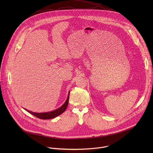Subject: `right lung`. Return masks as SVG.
I'll use <instances>...</instances> for the list:
<instances>
[{"label": "right lung", "instance_id": "right-lung-1", "mask_svg": "<svg viewBox=\"0 0 153 153\" xmlns=\"http://www.w3.org/2000/svg\"><path fill=\"white\" fill-rule=\"evenodd\" d=\"M69 96H70V92L68 93L67 99L65 101V102L59 108L56 109V110L50 111V112H47V113H34V112H32L31 111H29L27 109H25V110L28 111L29 113L31 114L32 115L36 116V117H38L40 119H53L55 118L56 117L60 115L61 114H62L66 109L67 108L68 106V101H69Z\"/></svg>", "mask_w": 153, "mask_h": 153}]
</instances>
